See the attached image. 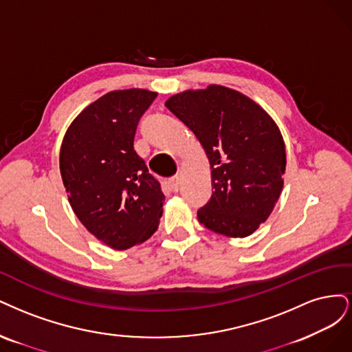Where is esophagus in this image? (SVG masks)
Returning <instances> with one entry per match:
<instances>
[{"instance_id": "34e87169", "label": "esophagus", "mask_w": 352, "mask_h": 352, "mask_svg": "<svg viewBox=\"0 0 352 352\" xmlns=\"http://www.w3.org/2000/svg\"><path fill=\"white\" fill-rule=\"evenodd\" d=\"M179 184H181V178L178 175L173 177L171 179L168 181V186L171 188V191H178L179 190Z\"/></svg>"}]
</instances>
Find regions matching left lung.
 I'll use <instances>...</instances> for the list:
<instances>
[{"instance_id":"1","label":"left lung","mask_w":352,"mask_h":352,"mask_svg":"<svg viewBox=\"0 0 352 352\" xmlns=\"http://www.w3.org/2000/svg\"><path fill=\"white\" fill-rule=\"evenodd\" d=\"M165 107L196 134L210 164L214 191L197 210L199 222L231 238L252 235L283 188L285 143L274 118L252 98L221 85L175 94Z\"/></svg>"}]
</instances>
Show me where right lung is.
<instances>
[{
	"mask_svg": "<svg viewBox=\"0 0 352 352\" xmlns=\"http://www.w3.org/2000/svg\"><path fill=\"white\" fill-rule=\"evenodd\" d=\"M147 89L111 90L67 129L60 171L70 206L85 228L114 250L155 234L165 196L133 143L138 122L156 98Z\"/></svg>",
	"mask_w": 352,
	"mask_h": 352,
	"instance_id": "obj_1",
	"label": "right lung"
}]
</instances>
